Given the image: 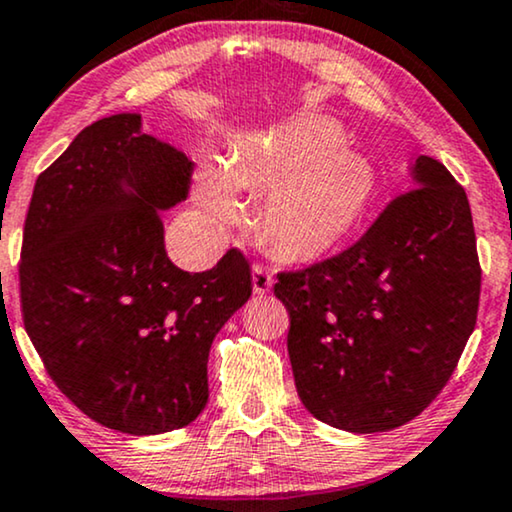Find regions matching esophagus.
Segmentation results:
<instances>
[{
  "label": "esophagus",
  "instance_id": "1",
  "mask_svg": "<svg viewBox=\"0 0 512 512\" xmlns=\"http://www.w3.org/2000/svg\"><path fill=\"white\" fill-rule=\"evenodd\" d=\"M274 286V274L264 264H252V290L257 295H267Z\"/></svg>",
  "mask_w": 512,
  "mask_h": 512
}]
</instances>
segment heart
I'll use <instances>...</instances> for the list:
<instances>
[{"mask_svg": "<svg viewBox=\"0 0 512 512\" xmlns=\"http://www.w3.org/2000/svg\"><path fill=\"white\" fill-rule=\"evenodd\" d=\"M342 139L328 118H302L243 139L224 167L203 163L196 200L219 222H231L241 212L238 189L269 183L260 203L264 241L288 257L321 255L349 234L375 191L373 167Z\"/></svg>", "mask_w": 512, "mask_h": 512, "instance_id": "b5f03b06", "label": "heart"}]
</instances>
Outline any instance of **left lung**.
I'll use <instances>...</instances> for the list:
<instances>
[{"label": "left lung", "mask_w": 512, "mask_h": 512, "mask_svg": "<svg viewBox=\"0 0 512 512\" xmlns=\"http://www.w3.org/2000/svg\"><path fill=\"white\" fill-rule=\"evenodd\" d=\"M482 269L463 186L418 155L413 189L338 255L278 271L304 409L333 428L387 432L432 404L477 321Z\"/></svg>", "instance_id": "obj_1"}]
</instances>
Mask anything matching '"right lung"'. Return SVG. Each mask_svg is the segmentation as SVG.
I'll use <instances>...</instances> for the list:
<instances>
[{
  "label": "right lung",
  "mask_w": 512,
  "mask_h": 512,
  "mask_svg": "<svg viewBox=\"0 0 512 512\" xmlns=\"http://www.w3.org/2000/svg\"><path fill=\"white\" fill-rule=\"evenodd\" d=\"M193 163L120 113L84 127L35 181L18 262L25 331L82 413L127 435L179 430L208 404L219 328L252 293L238 248L189 274L165 252L160 210Z\"/></svg>",
  "instance_id": "1"
}]
</instances>
